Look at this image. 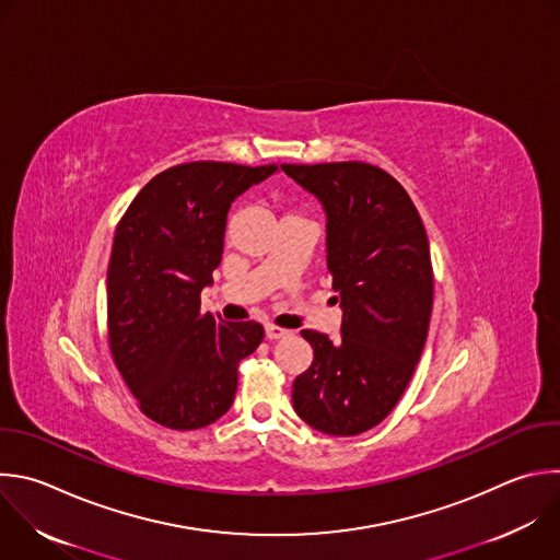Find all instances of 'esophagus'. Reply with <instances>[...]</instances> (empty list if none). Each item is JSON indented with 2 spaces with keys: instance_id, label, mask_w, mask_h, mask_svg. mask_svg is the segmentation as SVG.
Wrapping results in <instances>:
<instances>
[{
  "instance_id": "34e87169",
  "label": "esophagus",
  "mask_w": 560,
  "mask_h": 560,
  "mask_svg": "<svg viewBox=\"0 0 560 560\" xmlns=\"http://www.w3.org/2000/svg\"><path fill=\"white\" fill-rule=\"evenodd\" d=\"M290 331L283 329V327H277V325H266V338L268 340H279V338H285Z\"/></svg>"
}]
</instances>
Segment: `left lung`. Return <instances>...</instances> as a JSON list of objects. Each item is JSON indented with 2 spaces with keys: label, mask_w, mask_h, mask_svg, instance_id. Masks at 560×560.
Segmentation results:
<instances>
[{
  "label": "left lung",
  "mask_w": 560,
  "mask_h": 560,
  "mask_svg": "<svg viewBox=\"0 0 560 560\" xmlns=\"http://www.w3.org/2000/svg\"><path fill=\"white\" fill-rule=\"evenodd\" d=\"M327 218V268L340 299V340L303 329L314 360L292 385L296 416L327 435L381 424L422 355L433 268L424 224L405 186L366 162L281 164Z\"/></svg>",
  "instance_id": "obj_1"
}]
</instances>
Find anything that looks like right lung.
I'll return each instance as SVG.
<instances>
[{
  "label": "right lung",
  "instance_id": "1",
  "mask_svg": "<svg viewBox=\"0 0 560 560\" xmlns=\"http://www.w3.org/2000/svg\"><path fill=\"white\" fill-rule=\"evenodd\" d=\"M277 164L186 162L158 173L116 226L107 268V336L122 381L153 422L196 431L220 420L237 364L264 340L255 320L200 312L222 261L231 205Z\"/></svg>",
  "mask_w": 560,
  "mask_h": 560
}]
</instances>
